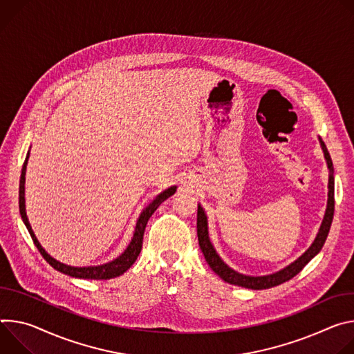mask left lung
I'll return each mask as SVG.
<instances>
[{
  "instance_id": "8db88e82",
  "label": "left lung",
  "mask_w": 354,
  "mask_h": 354,
  "mask_svg": "<svg viewBox=\"0 0 354 354\" xmlns=\"http://www.w3.org/2000/svg\"><path fill=\"white\" fill-rule=\"evenodd\" d=\"M319 143L324 151V157L326 160V166L329 170V180H328V203H326V211L322 219V223L319 226V230L317 233L315 239H313L312 245L292 263H290L288 266H286L284 268L271 272V274H266V276H246V274H242L236 270H233L232 267H229L222 259L221 256L216 253L211 239H209V232H208V218L205 214V209L201 207V204H198V212H197V233H198V242H200V248L203 250V254L207 260V263L209 264V267L218 274V276L233 286H239L243 288H249V290H266V288H271L280 286L288 280H291L297 274L313 259L315 257L322 246L325 245V241L328 238V233L332 225V219H333V211H335V177H333V163L330 159V154L324 143V140L321 138Z\"/></svg>"
}]
</instances>
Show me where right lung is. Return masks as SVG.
<instances>
[{
	"label": "right lung",
	"instance_id": "add662e5",
	"mask_svg": "<svg viewBox=\"0 0 354 354\" xmlns=\"http://www.w3.org/2000/svg\"><path fill=\"white\" fill-rule=\"evenodd\" d=\"M28 159H29V151L26 154V159L24 162L22 166V173H21V180H19V212L22 216V221L30 234V238L35 243V246L37 248V250L41 252V254L44 256V259L57 271L67 274L70 277L74 279H84V280H109V279H115L120 277L122 274L136 261L140 250H142V243H143V234H145V227L147 225V221L150 219V216L154 214V211L159 208V205L162 203H165L169 197L177 191V185H171L169 188H166L165 191H162L159 195H156L154 200L140 212L138 221H136V226H135V232H133V238L129 242L128 248L118 256L116 259H113L112 261L100 264V266H88V267H74V266H68L64 264L59 260H56L55 257H52L44 248L42 245L39 243L37 238L35 236V233L32 230V226L29 223L28 215H26V207H25V174H26V166H28Z\"/></svg>",
	"mask_w": 354,
	"mask_h": 354
}]
</instances>
